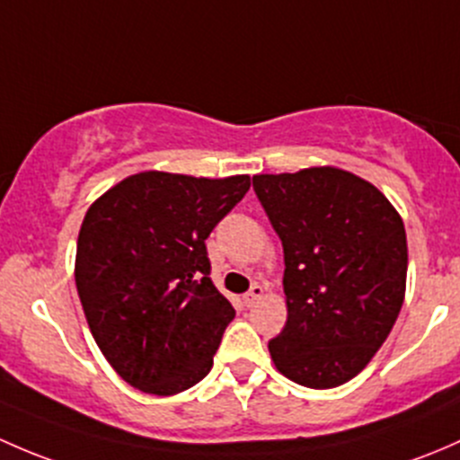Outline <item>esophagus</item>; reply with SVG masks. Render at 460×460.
Here are the masks:
<instances>
[{"mask_svg": "<svg viewBox=\"0 0 460 460\" xmlns=\"http://www.w3.org/2000/svg\"><path fill=\"white\" fill-rule=\"evenodd\" d=\"M261 296H263V288L259 286V283H254V286L250 288V290L243 295V305L245 307L254 305V303H257V299H261Z\"/></svg>", "mask_w": 460, "mask_h": 460, "instance_id": "1", "label": "esophagus"}]
</instances>
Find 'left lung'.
Here are the masks:
<instances>
[{
    "mask_svg": "<svg viewBox=\"0 0 460 460\" xmlns=\"http://www.w3.org/2000/svg\"><path fill=\"white\" fill-rule=\"evenodd\" d=\"M252 188L286 261L288 321L270 357L299 385H343L370 363L403 305V219L370 181L330 165L257 174Z\"/></svg>",
    "mask_w": 460,
    "mask_h": 460,
    "instance_id": "obj_1",
    "label": "left lung"
}]
</instances>
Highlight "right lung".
Here are the masks:
<instances>
[{"mask_svg": "<svg viewBox=\"0 0 460 460\" xmlns=\"http://www.w3.org/2000/svg\"><path fill=\"white\" fill-rule=\"evenodd\" d=\"M248 190V174L150 170L88 208L75 283L99 349L137 390L179 394L210 372L234 307L212 283L206 239Z\"/></svg>", "mask_w": 460, "mask_h": 460, "instance_id": "add662e5", "label": "right lung"}]
</instances>
